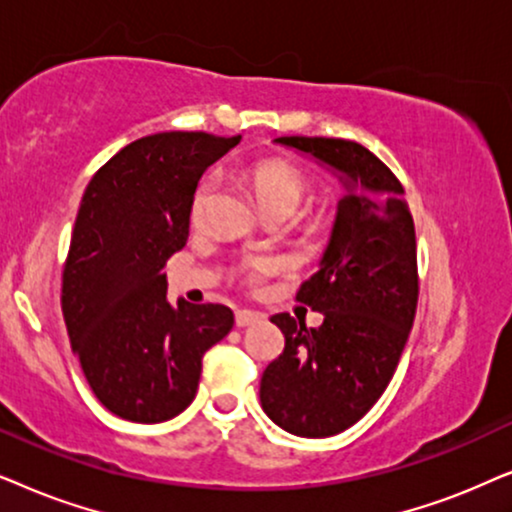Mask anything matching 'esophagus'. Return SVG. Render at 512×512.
Instances as JSON below:
<instances>
[{
	"label": "esophagus",
	"mask_w": 512,
	"mask_h": 512,
	"mask_svg": "<svg viewBox=\"0 0 512 512\" xmlns=\"http://www.w3.org/2000/svg\"><path fill=\"white\" fill-rule=\"evenodd\" d=\"M260 320H262V316H260V313H255V311H245V309L236 311V325L238 327L255 325V323H260Z\"/></svg>",
	"instance_id": "obj_1"
}]
</instances>
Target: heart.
<instances>
[{
  "label": "heart",
  "instance_id": "1",
  "mask_svg": "<svg viewBox=\"0 0 512 512\" xmlns=\"http://www.w3.org/2000/svg\"><path fill=\"white\" fill-rule=\"evenodd\" d=\"M243 180L248 182L252 192H255L260 206L267 210L269 215L285 213L295 215L313 194L311 177L304 173L297 163L288 159H278V156H269V159H260L250 166L243 168ZM217 192V175L208 173L201 177V182L194 189L192 203H189V220L194 227H203L208 222L210 206L215 201ZM274 269V264L264 257L250 260L245 267V276L250 283L260 281L264 274Z\"/></svg>",
  "mask_w": 512,
  "mask_h": 512
}]
</instances>
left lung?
<instances>
[{"instance_id":"left-lung-1","label":"left lung","mask_w":512,"mask_h":512,"mask_svg":"<svg viewBox=\"0 0 512 512\" xmlns=\"http://www.w3.org/2000/svg\"><path fill=\"white\" fill-rule=\"evenodd\" d=\"M276 142L335 170L344 196L320 267L297 292L323 325L271 318L285 349L262 374L260 400L283 431L330 438L370 412L403 356L419 299L417 236L403 185L370 149L304 135Z\"/></svg>"}]
</instances>
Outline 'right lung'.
I'll list each match as a JSON object with an SVG mask.
<instances>
[{"instance_id":"right-lung-1","label":"right lung","mask_w":512,"mask_h":512,"mask_svg":"<svg viewBox=\"0 0 512 512\" xmlns=\"http://www.w3.org/2000/svg\"><path fill=\"white\" fill-rule=\"evenodd\" d=\"M241 135L170 131L126 145L88 182L63 269V316L95 398L138 424L185 412L201 358L229 335L224 304L166 299L168 257L189 236V203Z\"/></svg>"}]
</instances>
